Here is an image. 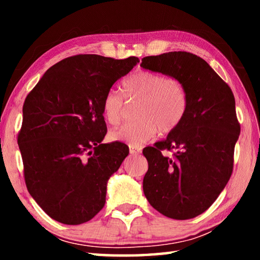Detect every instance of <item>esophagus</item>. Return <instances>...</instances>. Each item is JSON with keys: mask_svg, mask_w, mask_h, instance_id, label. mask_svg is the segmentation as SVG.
Wrapping results in <instances>:
<instances>
[{"mask_svg": "<svg viewBox=\"0 0 260 260\" xmlns=\"http://www.w3.org/2000/svg\"><path fill=\"white\" fill-rule=\"evenodd\" d=\"M129 152L132 155H139L141 152V148L136 147V146H129Z\"/></svg>", "mask_w": 260, "mask_h": 260, "instance_id": "obj_1", "label": "esophagus"}]
</instances>
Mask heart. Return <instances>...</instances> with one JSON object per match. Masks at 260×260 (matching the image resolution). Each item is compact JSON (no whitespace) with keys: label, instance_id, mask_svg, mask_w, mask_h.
I'll use <instances>...</instances> for the list:
<instances>
[{"label":"heart","instance_id":"obj_1","mask_svg":"<svg viewBox=\"0 0 260 260\" xmlns=\"http://www.w3.org/2000/svg\"><path fill=\"white\" fill-rule=\"evenodd\" d=\"M125 98L139 102L136 117L131 124L111 131L110 138L129 146H140L151 140L158 129L171 133L181 124L188 109V96L183 85L173 78L159 72H135L122 81ZM126 112V103L119 91L110 90L103 100V114L109 124L118 125Z\"/></svg>","mask_w":260,"mask_h":260}]
</instances>
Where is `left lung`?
<instances>
[{
  "mask_svg": "<svg viewBox=\"0 0 260 260\" xmlns=\"http://www.w3.org/2000/svg\"><path fill=\"white\" fill-rule=\"evenodd\" d=\"M141 67L183 85L188 109L177 129L143 149V191L165 217L186 220L205 212L230 180L241 126L231 87L201 57L171 51L142 58ZM171 151V155L165 152Z\"/></svg>",
  "mask_w": 260,
  "mask_h": 260,
  "instance_id": "left-lung-1",
  "label": "left lung"
}]
</instances>
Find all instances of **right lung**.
<instances>
[{"instance_id": "1", "label": "right lung", "mask_w": 260, "mask_h": 260, "mask_svg": "<svg viewBox=\"0 0 260 260\" xmlns=\"http://www.w3.org/2000/svg\"><path fill=\"white\" fill-rule=\"evenodd\" d=\"M138 57L76 55L48 70L26 96L18 146L27 190L56 221L80 225L103 209L109 178L128 156L102 143L103 100Z\"/></svg>"}]
</instances>
